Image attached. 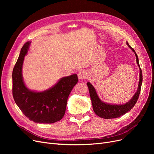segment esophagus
Returning a JSON list of instances; mask_svg holds the SVG:
<instances>
[{
    "mask_svg": "<svg viewBox=\"0 0 154 154\" xmlns=\"http://www.w3.org/2000/svg\"><path fill=\"white\" fill-rule=\"evenodd\" d=\"M78 77L80 80H83L87 77V72L86 71H81L78 73Z\"/></svg>",
    "mask_w": 154,
    "mask_h": 154,
    "instance_id": "1",
    "label": "esophagus"
}]
</instances>
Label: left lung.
Wrapping results in <instances>:
<instances>
[{
    "instance_id": "obj_1",
    "label": "left lung",
    "mask_w": 154,
    "mask_h": 154,
    "mask_svg": "<svg viewBox=\"0 0 154 154\" xmlns=\"http://www.w3.org/2000/svg\"><path fill=\"white\" fill-rule=\"evenodd\" d=\"M127 44L128 46V48L133 51L135 55H136V62L139 68V80L138 83L137 90L132 98L126 103L119 105L110 104L102 101L98 97V95H97L94 87L92 86V85L90 82H87V85L88 88V91H89L93 110H94L95 114L100 118L104 119H113L119 118L120 116L124 115L125 114L128 112V111L131 110L134 107V106L136 105V102L138 100L139 94H140L141 87L143 82L142 71L140 66H139V60L136 53L135 52V51L133 48L130 47L127 42Z\"/></svg>"
}]
</instances>
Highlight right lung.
Here are the masks:
<instances>
[{
    "label": "right lung",
    "mask_w": 154,
    "mask_h": 154,
    "mask_svg": "<svg viewBox=\"0 0 154 154\" xmlns=\"http://www.w3.org/2000/svg\"><path fill=\"white\" fill-rule=\"evenodd\" d=\"M31 42L21 49L13 70V96L16 104L27 118L37 123H53L61 120L66 112L70 92L78 80L76 74L60 78L53 87L44 91L27 88L23 80L22 66Z\"/></svg>",
    "instance_id": "obj_1"
}]
</instances>
